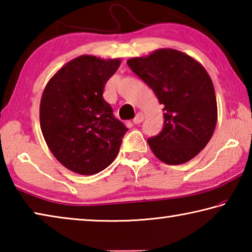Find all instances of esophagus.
<instances>
[{
    "label": "esophagus",
    "instance_id": "obj_1",
    "mask_svg": "<svg viewBox=\"0 0 252 252\" xmlns=\"http://www.w3.org/2000/svg\"><path fill=\"white\" fill-rule=\"evenodd\" d=\"M143 114L141 113V112H139L138 114H136L135 116V118L133 119V123L134 125H140V123H141L142 121H143Z\"/></svg>",
    "mask_w": 252,
    "mask_h": 252
}]
</instances>
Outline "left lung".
<instances>
[{"label":"left lung","mask_w":252,"mask_h":252,"mask_svg":"<svg viewBox=\"0 0 252 252\" xmlns=\"http://www.w3.org/2000/svg\"><path fill=\"white\" fill-rule=\"evenodd\" d=\"M126 63L163 104L162 131L148 139L152 152L172 165L192 159L210 141L218 119L215 89L207 71L194 59L172 49Z\"/></svg>","instance_id":"obj_1"}]
</instances>
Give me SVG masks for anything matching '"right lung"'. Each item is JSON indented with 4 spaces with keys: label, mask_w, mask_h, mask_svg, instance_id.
Returning a JSON list of instances; mask_svg holds the SVG:
<instances>
[{
    "label": "right lung",
    "mask_w": 252,
    "mask_h": 252,
    "mask_svg": "<svg viewBox=\"0 0 252 252\" xmlns=\"http://www.w3.org/2000/svg\"><path fill=\"white\" fill-rule=\"evenodd\" d=\"M120 59L81 55L61 67L42 94L40 123L53 156L71 171L94 174L116 159L127 127L103 99Z\"/></svg>",
    "instance_id": "obj_1"
}]
</instances>
